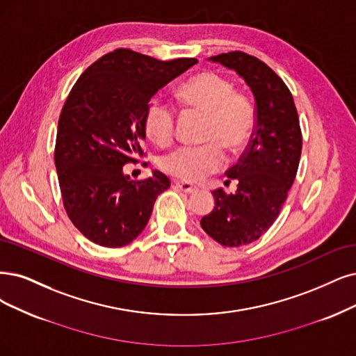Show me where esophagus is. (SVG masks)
Segmentation results:
<instances>
[{
	"label": "esophagus",
	"mask_w": 356,
	"mask_h": 356,
	"mask_svg": "<svg viewBox=\"0 0 356 356\" xmlns=\"http://www.w3.org/2000/svg\"><path fill=\"white\" fill-rule=\"evenodd\" d=\"M175 185H176L177 188H180L185 193H188V195L198 192V188H196L195 185H192V183H188V181H179V180H176Z\"/></svg>",
	"instance_id": "obj_1"
}]
</instances>
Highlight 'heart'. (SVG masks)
Masks as SVG:
<instances>
[{"mask_svg":"<svg viewBox=\"0 0 356 356\" xmlns=\"http://www.w3.org/2000/svg\"><path fill=\"white\" fill-rule=\"evenodd\" d=\"M176 97L185 108L205 115L200 136L204 145L163 154L158 167L165 175L185 181L200 180L225 164L221 149L238 155L251 140L255 129L254 105L243 92L233 89L226 77L200 72L177 88ZM142 123L155 143L167 145L175 136L176 111L164 99L154 97L145 105Z\"/></svg>","mask_w":356,"mask_h":356,"instance_id":"obj_1","label":"heart"}]
</instances>
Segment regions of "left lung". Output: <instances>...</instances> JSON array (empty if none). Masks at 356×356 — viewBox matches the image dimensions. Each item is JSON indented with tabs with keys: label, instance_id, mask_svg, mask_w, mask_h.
Segmentation results:
<instances>
[{
	"label": "left lung",
	"instance_id": "1",
	"mask_svg": "<svg viewBox=\"0 0 356 356\" xmlns=\"http://www.w3.org/2000/svg\"><path fill=\"white\" fill-rule=\"evenodd\" d=\"M238 72L255 98V129L236 165L226 171L234 193L213 191L216 207L201 226L222 246L258 241L279 217L299 167L302 131L291 90L268 65L243 51L211 57Z\"/></svg>",
	"mask_w": 356,
	"mask_h": 356
}]
</instances>
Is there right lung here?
Wrapping results in <instances>:
<instances>
[{"label": "right lung", "mask_w": 356, "mask_h": 356, "mask_svg": "<svg viewBox=\"0 0 356 356\" xmlns=\"http://www.w3.org/2000/svg\"><path fill=\"white\" fill-rule=\"evenodd\" d=\"M196 63L118 48L90 64L72 88L58 118L54 160L65 213L90 242L120 248L136 239L156 196L170 188L160 171L134 181L123 167L145 156V105Z\"/></svg>", "instance_id": "add662e5"}]
</instances>
